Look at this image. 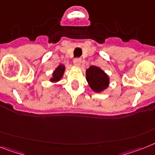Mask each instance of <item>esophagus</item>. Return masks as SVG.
<instances>
[{"label": "esophagus", "mask_w": 155, "mask_h": 155, "mask_svg": "<svg viewBox=\"0 0 155 155\" xmlns=\"http://www.w3.org/2000/svg\"><path fill=\"white\" fill-rule=\"evenodd\" d=\"M81 58H74V64L76 66H79L81 65Z\"/></svg>", "instance_id": "34e87169"}]
</instances>
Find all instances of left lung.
Here are the masks:
<instances>
[{
	"label": "left lung",
	"instance_id": "left-lung-1",
	"mask_svg": "<svg viewBox=\"0 0 155 155\" xmlns=\"http://www.w3.org/2000/svg\"><path fill=\"white\" fill-rule=\"evenodd\" d=\"M86 80L92 90L101 93L108 87L109 78L104 70L96 66H91L86 70Z\"/></svg>",
	"mask_w": 155,
	"mask_h": 155
}]
</instances>
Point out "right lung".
Here are the masks:
<instances>
[{"label":"right lung","instance_id":"right-lung-1","mask_svg":"<svg viewBox=\"0 0 155 155\" xmlns=\"http://www.w3.org/2000/svg\"><path fill=\"white\" fill-rule=\"evenodd\" d=\"M64 72H65V66L61 64L54 71L53 74H52V78L50 79V81L51 82H57V81H60V79L62 78L64 74Z\"/></svg>","mask_w":155,"mask_h":155}]
</instances>
